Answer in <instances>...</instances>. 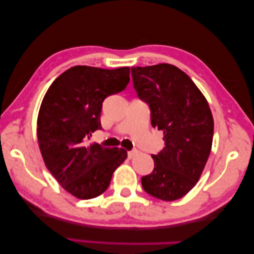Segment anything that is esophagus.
<instances>
[{"label":"esophagus","instance_id":"obj_1","mask_svg":"<svg viewBox=\"0 0 254 254\" xmlns=\"http://www.w3.org/2000/svg\"><path fill=\"white\" fill-rule=\"evenodd\" d=\"M136 154H137V151H129L128 152V157H129V159H132V157L136 156Z\"/></svg>","mask_w":254,"mask_h":254}]
</instances>
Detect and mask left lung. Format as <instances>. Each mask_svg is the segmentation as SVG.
<instances>
[{"label": "left lung", "mask_w": 254, "mask_h": 254, "mask_svg": "<svg viewBox=\"0 0 254 254\" xmlns=\"http://www.w3.org/2000/svg\"><path fill=\"white\" fill-rule=\"evenodd\" d=\"M137 95L151 110V124L163 131L165 147L154 170L142 177L148 194L164 201L184 197L200 178L210 154L214 120L206 98L192 80L171 64L131 67Z\"/></svg>", "instance_id": "obj_1"}]
</instances>
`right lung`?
Returning a JSON list of instances; mask_svg holds the SVG:
<instances>
[{"label": "right lung", "mask_w": 254, "mask_h": 254, "mask_svg": "<svg viewBox=\"0 0 254 254\" xmlns=\"http://www.w3.org/2000/svg\"><path fill=\"white\" fill-rule=\"evenodd\" d=\"M129 67L74 66L52 83L41 102L37 136L46 166L70 194L92 199L105 192L127 151L90 144L101 129L102 102L129 83Z\"/></svg>", "instance_id": "add662e5"}]
</instances>
